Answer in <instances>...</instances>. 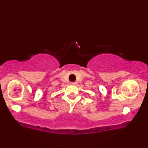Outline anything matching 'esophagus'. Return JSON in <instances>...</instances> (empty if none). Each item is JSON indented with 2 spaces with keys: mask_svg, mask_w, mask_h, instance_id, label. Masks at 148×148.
<instances>
[{
  "mask_svg": "<svg viewBox=\"0 0 148 148\" xmlns=\"http://www.w3.org/2000/svg\"><path fill=\"white\" fill-rule=\"evenodd\" d=\"M70 84H71V85H76L77 83H76V82H71Z\"/></svg>",
  "mask_w": 148,
  "mask_h": 148,
  "instance_id": "obj_1",
  "label": "esophagus"
}]
</instances>
